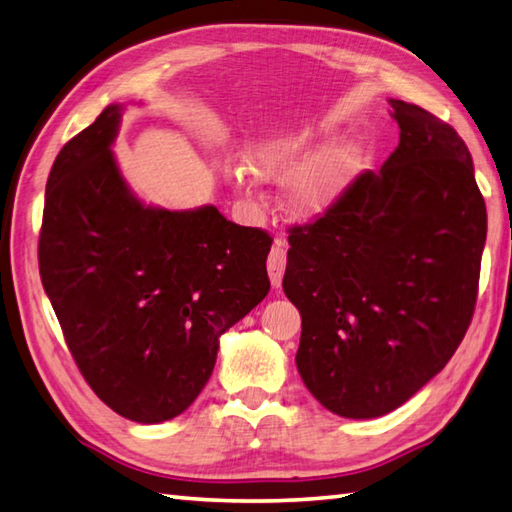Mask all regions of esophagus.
Here are the masks:
<instances>
[{
  "label": "esophagus",
  "instance_id": "1",
  "mask_svg": "<svg viewBox=\"0 0 512 512\" xmlns=\"http://www.w3.org/2000/svg\"><path fill=\"white\" fill-rule=\"evenodd\" d=\"M286 262H288L286 239L277 237L275 239V246L270 248V255H268V275H270V281H273L275 288H279L281 286V279H284Z\"/></svg>",
  "mask_w": 512,
  "mask_h": 512
}]
</instances>
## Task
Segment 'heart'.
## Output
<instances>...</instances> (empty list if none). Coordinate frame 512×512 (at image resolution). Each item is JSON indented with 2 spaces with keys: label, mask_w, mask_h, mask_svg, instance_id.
Returning <instances> with one entry per match:
<instances>
[{
  "label": "heart",
  "mask_w": 512,
  "mask_h": 512,
  "mask_svg": "<svg viewBox=\"0 0 512 512\" xmlns=\"http://www.w3.org/2000/svg\"><path fill=\"white\" fill-rule=\"evenodd\" d=\"M328 136L319 129L262 136L250 143L246 165L259 180H286V204L299 217L332 211L361 173V149L352 143L323 151Z\"/></svg>",
  "instance_id": "1"
}]
</instances>
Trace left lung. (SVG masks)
I'll return each mask as SVG.
<instances>
[{
    "label": "left lung",
    "instance_id": "left-lung-1",
    "mask_svg": "<svg viewBox=\"0 0 512 512\" xmlns=\"http://www.w3.org/2000/svg\"><path fill=\"white\" fill-rule=\"evenodd\" d=\"M400 143L332 211L288 235L297 369L336 416L398 409L449 363L473 319L486 204L458 132L389 99Z\"/></svg>",
    "mask_w": 512,
    "mask_h": 512
}]
</instances>
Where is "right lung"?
<instances>
[{"label": "right lung", "instance_id": "obj_1", "mask_svg": "<svg viewBox=\"0 0 512 512\" xmlns=\"http://www.w3.org/2000/svg\"><path fill=\"white\" fill-rule=\"evenodd\" d=\"M121 116L123 105H107L54 160L39 273L94 394L127 420L156 424L198 398L220 336L268 295L273 239L211 204L140 202L112 151Z\"/></svg>", "mask_w": 512, "mask_h": 512}]
</instances>
